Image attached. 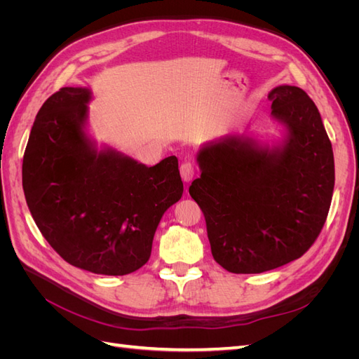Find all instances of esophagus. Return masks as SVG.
<instances>
[{
	"mask_svg": "<svg viewBox=\"0 0 359 359\" xmlns=\"http://www.w3.org/2000/svg\"><path fill=\"white\" fill-rule=\"evenodd\" d=\"M180 172H181V178H182L184 182H190L194 177V168H193L191 163H189V161L182 163L181 168H180Z\"/></svg>",
	"mask_w": 359,
	"mask_h": 359,
	"instance_id": "1",
	"label": "esophagus"
}]
</instances>
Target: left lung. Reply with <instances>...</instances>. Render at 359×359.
<instances>
[{
	"label": "left lung",
	"instance_id": "1",
	"mask_svg": "<svg viewBox=\"0 0 359 359\" xmlns=\"http://www.w3.org/2000/svg\"><path fill=\"white\" fill-rule=\"evenodd\" d=\"M271 118L281 137L226 136L198 151L190 196L205 215L215 262L259 274L301 257L327 220L334 154L316 104L298 86L278 85Z\"/></svg>",
	"mask_w": 359,
	"mask_h": 359
}]
</instances>
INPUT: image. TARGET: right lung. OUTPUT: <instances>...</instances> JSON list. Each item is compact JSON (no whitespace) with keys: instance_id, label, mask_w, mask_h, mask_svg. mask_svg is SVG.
Returning a JSON list of instances; mask_svg holds the SVG:
<instances>
[{"instance_id":"obj_1","label":"right lung","mask_w":359,"mask_h":359,"mask_svg":"<svg viewBox=\"0 0 359 359\" xmlns=\"http://www.w3.org/2000/svg\"><path fill=\"white\" fill-rule=\"evenodd\" d=\"M86 86H66L43 103L22 165L27 205L41 235L70 265L126 276L151 256L163 214L184 191L178 158L156 166L97 147L88 132Z\"/></svg>"}]
</instances>
